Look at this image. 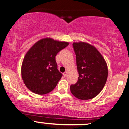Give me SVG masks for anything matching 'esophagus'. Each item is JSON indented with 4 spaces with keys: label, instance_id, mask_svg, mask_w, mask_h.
Listing matches in <instances>:
<instances>
[{
    "label": "esophagus",
    "instance_id": "esophagus-1",
    "mask_svg": "<svg viewBox=\"0 0 129 129\" xmlns=\"http://www.w3.org/2000/svg\"><path fill=\"white\" fill-rule=\"evenodd\" d=\"M67 75H68V71H65L64 73H63V76L64 77H67Z\"/></svg>",
    "mask_w": 129,
    "mask_h": 129
}]
</instances>
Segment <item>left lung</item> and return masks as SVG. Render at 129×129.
Masks as SVG:
<instances>
[{
  "instance_id": "8db88e82",
  "label": "left lung",
  "mask_w": 129,
  "mask_h": 129,
  "mask_svg": "<svg viewBox=\"0 0 129 129\" xmlns=\"http://www.w3.org/2000/svg\"><path fill=\"white\" fill-rule=\"evenodd\" d=\"M76 55L78 81L70 86L71 93L80 100L95 97L103 89L108 69L105 60L96 48L86 42L72 44Z\"/></svg>"
}]
</instances>
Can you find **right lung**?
I'll use <instances>...</instances> for the list:
<instances>
[{
    "mask_svg": "<svg viewBox=\"0 0 129 129\" xmlns=\"http://www.w3.org/2000/svg\"><path fill=\"white\" fill-rule=\"evenodd\" d=\"M68 45V42L48 37L39 40L28 50L23 60L21 74L29 90L44 95L55 88L62 77L57 69L55 56Z\"/></svg>",
    "mask_w": 129,
    "mask_h": 129,
    "instance_id": "obj_1",
    "label": "right lung"
}]
</instances>
